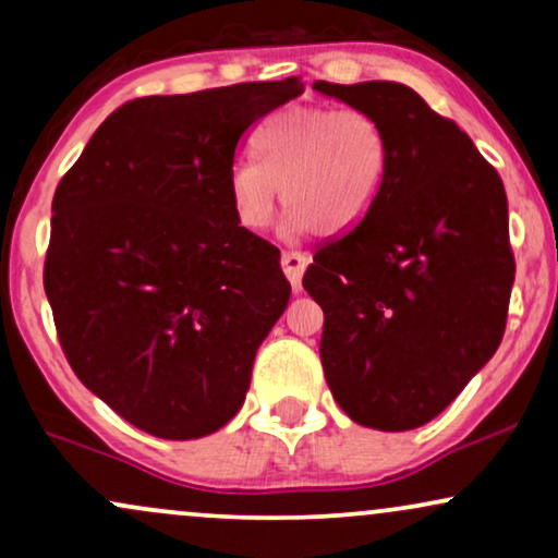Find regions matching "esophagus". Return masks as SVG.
<instances>
[{
  "label": "esophagus",
  "mask_w": 558,
  "mask_h": 558,
  "mask_svg": "<svg viewBox=\"0 0 558 558\" xmlns=\"http://www.w3.org/2000/svg\"><path fill=\"white\" fill-rule=\"evenodd\" d=\"M280 265H283L286 278L291 280V286L299 291L301 275H304L306 265H310V257H306V254H301V252H283V259H280Z\"/></svg>",
  "instance_id": "obj_1"
}]
</instances>
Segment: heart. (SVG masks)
<instances>
[{"label": "heart", "instance_id": "heart-1", "mask_svg": "<svg viewBox=\"0 0 558 558\" xmlns=\"http://www.w3.org/2000/svg\"><path fill=\"white\" fill-rule=\"evenodd\" d=\"M254 144L259 159H235L228 172L230 204L248 230L270 226L283 194L288 228L345 233L369 215L388 175L386 128L356 107H286Z\"/></svg>", "mask_w": 558, "mask_h": 558}]
</instances>
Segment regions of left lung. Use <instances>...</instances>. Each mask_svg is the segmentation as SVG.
<instances>
[{
	"mask_svg": "<svg viewBox=\"0 0 558 558\" xmlns=\"http://www.w3.org/2000/svg\"><path fill=\"white\" fill-rule=\"evenodd\" d=\"M388 133V175L356 228L317 248L325 380L351 420L401 433L462 393L504 338L514 254L506 191L453 120L393 81H315Z\"/></svg>",
	"mask_w": 558,
	"mask_h": 558,
	"instance_id": "left-lung-1",
	"label": "left lung"
}]
</instances>
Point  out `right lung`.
I'll return each instance as SVG.
<instances>
[{"label":"right lung","instance_id":"obj_1","mask_svg":"<svg viewBox=\"0 0 558 558\" xmlns=\"http://www.w3.org/2000/svg\"><path fill=\"white\" fill-rule=\"evenodd\" d=\"M299 78L144 96L114 110L54 191L44 291L70 367L138 430L191 440L235 417L286 312L280 252L233 213L243 133Z\"/></svg>","mask_w":558,"mask_h":558}]
</instances>
